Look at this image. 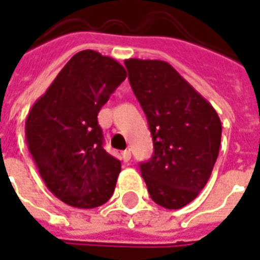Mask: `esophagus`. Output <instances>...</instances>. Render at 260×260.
Segmentation results:
<instances>
[{"mask_svg": "<svg viewBox=\"0 0 260 260\" xmlns=\"http://www.w3.org/2000/svg\"><path fill=\"white\" fill-rule=\"evenodd\" d=\"M121 159H122L123 162H128V160L131 159V151H129V149H126V151H123V152L121 153Z\"/></svg>", "mask_w": 260, "mask_h": 260, "instance_id": "34e87169", "label": "esophagus"}]
</instances>
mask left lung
<instances>
[{"mask_svg":"<svg viewBox=\"0 0 260 260\" xmlns=\"http://www.w3.org/2000/svg\"><path fill=\"white\" fill-rule=\"evenodd\" d=\"M125 67L152 135V158L139 165L148 192L159 206L183 208L211 178L220 146V119L165 61L131 58Z\"/></svg>","mask_w":260,"mask_h":260,"instance_id":"8db88e82","label":"left lung"}]
</instances>
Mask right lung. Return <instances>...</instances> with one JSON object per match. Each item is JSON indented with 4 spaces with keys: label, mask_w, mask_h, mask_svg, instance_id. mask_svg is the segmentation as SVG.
<instances>
[{
    "label": "right lung",
    "mask_w": 260,
    "mask_h": 260,
    "mask_svg": "<svg viewBox=\"0 0 260 260\" xmlns=\"http://www.w3.org/2000/svg\"><path fill=\"white\" fill-rule=\"evenodd\" d=\"M125 78L114 58L81 51L26 116V145L42 181L70 206L92 209L115 190L121 162L104 149L98 112Z\"/></svg>",
    "instance_id": "obj_1"
}]
</instances>
